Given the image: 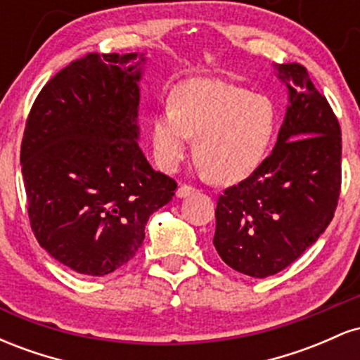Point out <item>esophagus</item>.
Wrapping results in <instances>:
<instances>
[{"label": "esophagus", "mask_w": 360, "mask_h": 360, "mask_svg": "<svg viewBox=\"0 0 360 360\" xmlns=\"http://www.w3.org/2000/svg\"><path fill=\"white\" fill-rule=\"evenodd\" d=\"M194 191H196V189L194 188H191V186H179V188H177V191H176V196L177 198H188L189 194H193Z\"/></svg>", "instance_id": "34e87169"}]
</instances>
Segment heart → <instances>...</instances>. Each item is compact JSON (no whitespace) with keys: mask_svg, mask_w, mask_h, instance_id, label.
Segmentation results:
<instances>
[{"mask_svg":"<svg viewBox=\"0 0 360 360\" xmlns=\"http://www.w3.org/2000/svg\"><path fill=\"white\" fill-rule=\"evenodd\" d=\"M278 127L279 113L269 96L201 77L184 82L172 105L152 117L150 140L157 164L176 171L196 139L194 155L210 179L237 184L262 166Z\"/></svg>","mask_w":360,"mask_h":360,"instance_id":"obj_1","label":"heart"}]
</instances>
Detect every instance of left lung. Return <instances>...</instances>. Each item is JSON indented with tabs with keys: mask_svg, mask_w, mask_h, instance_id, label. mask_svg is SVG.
<instances>
[{
	"mask_svg": "<svg viewBox=\"0 0 360 360\" xmlns=\"http://www.w3.org/2000/svg\"><path fill=\"white\" fill-rule=\"evenodd\" d=\"M288 108L271 155L218 198L213 245L232 269L267 278L311 247L335 213L342 181L338 120L307 68L276 64Z\"/></svg>",
	"mask_w": 360,
	"mask_h": 360,
	"instance_id": "left-lung-1",
	"label": "left lung"
}]
</instances>
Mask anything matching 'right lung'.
I'll return each mask as SVG.
<instances>
[{
    "instance_id": "right-lung-1",
    "label": "right lung",
    "mask_w": 360,
    "mask_h": 360,
    "mask_svg": "<svg viewBox=\"0 0 360 360\" xmlns=\"http://www.w3.org/2000/svg\"><path fill=\"white\" fill-rule=\"evenodd\" d=\"M146 53H88L57 72L32 106L20 164L28 217L49 255L105 276L134 259L148 217L174 196L139 147Z\"/></svg>"
}]
</instances>
